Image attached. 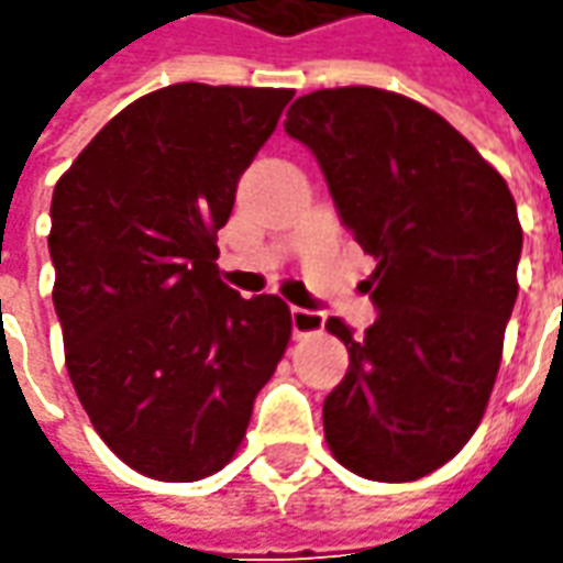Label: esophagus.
<instances>
[{"label": "esophagus", "mask_w": 563, "mask_h": 563, "mask_svg": "<svg viewBox=\"0 0 563 563\" xmlns=\"http://www.w3.org/2000/svg\"><path fill=\"white\" fill-rule=\"evenodd\" d=\"M292 334L295 338H307V334H317L325 325V317L319 310H307V307H292Z\"/></svg>", "instance_id": "34e87169"}]
</instances>
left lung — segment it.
Masks as SVG:
<instances>
[{
  "label": "left lung",
  "instance_id": "left-lung-1",
  "mask_svg": "<svg viewBox=\"0 0 563 563\" xmlns=\"http://www.w3.org/2000/svg\"><path fill=\"white\" fill-rule=\"evenodd\" d=\"M286 135L317 156L341 222L377 271V307L346 377L322 404L334 459L377 483H410L471 440L495 386L519 295L521 225L507 180L424 104L338 87L295 99Z\"/></svg>",
  "mask_w": 563,
  "mask_h": 563
}]
</instances>
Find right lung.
<instances>
[{
    "label": "right lung",
    "instance_id": "obj_1",
    "mask_svg": "<svg viewBox=\"0 0 563 563\" xmlns=\"http://www.w3.org/2000/svg\"><path fill=\"white\" fill-rule=\"evenodd\" d=\"M292 90L174 84L123 108L54 189V307L71 386L117 459L196 483L241 446L292 334L220 280L217 232Z\"/></svg>",
    "mask_w": 563,
    "mask_h": 563
}]
</instances>
